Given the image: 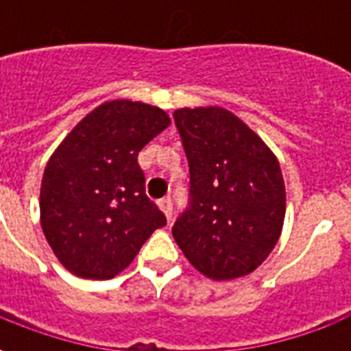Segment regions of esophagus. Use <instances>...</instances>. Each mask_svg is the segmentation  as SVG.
<instances>
[{
    "mask_svg": "<svg viewBox=\"0 0 351 351\" xmlns=\"http://www.w3.org/2000/svg\"><path fill=\"white\" fill-rule=\"evenodd\" d=\"M158 205H160V208L163 210V214L167 216V220H171V216H173V201H171V197L160 199Z\"/></svg>",
    "mask_w": 351,
    "mask_h": 351,
    "instance_id": "esophagus-1",
    "label": "esophagus"
}]
</instances>
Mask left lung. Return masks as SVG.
<instances>
[{
    "mask_svg": "<svg viewBox=\"0 0 351 351\" xmlns=\"http://www.w3.org/2000/svg\"><path fill=\"white\" fill-rule=\"evenodd\" d=\"M190 165V199L173 237L213 280L246 276L263 263L286 216L276 156L233 112L220 107L173 112Z\"/></svg>",
    "mask_w": 351,
    "mask_h": 351,
    "instance_id": "left-lung-1",
    "label": "left lung"
}]
</instances>
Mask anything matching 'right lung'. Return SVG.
Returning <instances> with one entry per match:
<instances>
[{
    "mask_svg": "<svg viewBox=\"0 0 351 351\" xmlns=\"http://www.w3.org/2000/svg\"><path fill=\"white\" fill-rule=\"evenodd\" d=\"M171 120L130 99L107 101L50 156L41 182V228L60 263L80 278H114L167 220L145 193L137 156Z\"/></svg>",
    "mask_w": 351,
    "mask_h": 351,
    "instance_id": "add662e5",
    "label": "right lung"
}]
</instances>
